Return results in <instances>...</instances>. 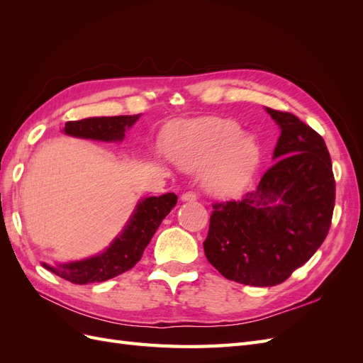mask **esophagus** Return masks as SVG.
Here are the masks:
<instances>
[{
    "instance_id": "34e87169",
    "label": "esophagus",
    "mask_w": 363,
    "mask_h": 363,
    "mask_svg": "<svg viewBox=\"0 0 363 363\" xmlns=\"http://www.w3.org/2000/svg\"><path fill=\"white\" fill-rule=\"evenodd\" d=\"M199 200V195H196L195 192H184L183 195H182V201H196Z\"/></svg>"
}]
</instances>
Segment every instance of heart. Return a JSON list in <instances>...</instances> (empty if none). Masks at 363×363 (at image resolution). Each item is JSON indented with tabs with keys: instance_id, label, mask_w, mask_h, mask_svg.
I'll return each mask as SVG.
<instances>
[{
	"instance_id": "1",
	"label": "heart",
	"mask_w": 363,
	"mask_h": 363,
	"mask_svg": "<svg viewBox=\"0 0 363 363\" xmlns=\"http://www.w3.org/2000/svg\"><path fill=\"white\" fill-rule=\"evenodd\" d=\"M228 118H203L175 125L168 139L171 156L183 167L203 168L207 188L221 195L242 191L260 162V147Z\"/></svg>"
}]
</instances>
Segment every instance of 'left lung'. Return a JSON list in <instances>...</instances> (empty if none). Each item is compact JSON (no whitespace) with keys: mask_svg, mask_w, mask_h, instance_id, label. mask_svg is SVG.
I'll return each instance as SVG.
<instances>
[{"mask_svg":"<svg viewBox=\"0 0 363 363\" xmlns=\"http://www.w3.org/2000/svg\"><path fill=\"white\" fill-rule=\"evenodd\" d=\"M267 112L280 125L276 163L240 201L213 203L203 242L228 280L276 286L321 247L332 224L335 175L324 139L289 112Z\"/></svg>","mask_w":363,"mask_h":363,"instance_id":"8db88e82","label":"left lung"}]
</instances>
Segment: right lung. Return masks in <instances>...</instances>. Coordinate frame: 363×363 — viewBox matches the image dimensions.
<instances>
[{"instance_id":"right-lung-1","label":"right lung","mask_w":363,"mask_h":363,"mask_svg":"<svg viewBox=\"0 0 363 363\" xmlns=\"http://www.w3.org/2000/svg\"><path fill=\"white\" fill-rule=\"evenodd\" d=\"M138 118L139 115H125L68 121L65 124V133L75 138L116 142L124 139L125 128L133 125ZM175 203H177L175 194H163L160 196H150V199L142 200L124 227L123 233L101 255L79 262L59 263L56 267H50L47 263H42V265L56 276L75 284L113 279L133 268L140 260L151 238L155 236L160 223L171 212Z\"/></svg>"}]
</instances>
